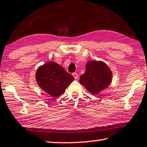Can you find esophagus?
<instances>
[{
	"mask_svg": "<svg viewBox=\"0 0 147 147\" xmlns=\"http://www.w3.org/2000/svg\"><path fill=\"white\" fill-rule=\"evenodd\" d=\"M72 75H73V77L75 79H77L78 78V75H77V72H74V73H72Z\"/></svg>",
	"mask_w": 147,
	"mask_h": 147,
	"instance_id": "obj_1",
	"label": "esophagus"
}]
</instances>
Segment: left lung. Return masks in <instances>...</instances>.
<instances>
[{
    "mask_svg": "<svg viewBox=\"0 0 147 147\" xmlns=\"http://www.w3.org/2000/svg\"><path fill=\"white\" fill-rule=\"evenodd\" d=\"M85 73L80 77V81L89 92L97 94L106 88L111 81V72L102 62L89 61L85 66Z\"/></svg>",
    "mask_w": 147,
    "mask_h": 147,
    "instance_id": "8db88e82",
    "label": "left lung"
}]
</instances>
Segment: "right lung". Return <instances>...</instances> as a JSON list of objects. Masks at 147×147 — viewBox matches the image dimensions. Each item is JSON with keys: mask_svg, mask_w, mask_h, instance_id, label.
<instances>
[{"mask_svg": "<svg viewBox=\"0 0 147 147\" xmlns=\"http://www.w3.org/2000/svg\"><path fill=\"white\" fill-rule=\"evenodd\" d=\"M36 77L41 89L53 97L63 93L75 79L61 66L54 62L41 66L37 70Z\"/></svg>", "mask_w": 147, "mask_h": 147, "instance_id": "obj_1", "label": "right lung"}]
</instances>
